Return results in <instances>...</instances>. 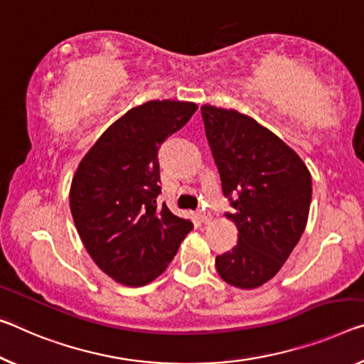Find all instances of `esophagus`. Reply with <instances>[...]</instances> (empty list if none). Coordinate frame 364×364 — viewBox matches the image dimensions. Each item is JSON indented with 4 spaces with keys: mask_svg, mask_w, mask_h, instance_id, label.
<instances>
[{
    "mask_svg": "<svg viewBox=\"0 0 364 364\" xmlns=\"http://www.w3.org/2000/svg\"><path fill=\"white\" fill-rule=\"evenodd\" d=\"M197 218L200 220V223H203V225H208V223L211 221V216H210V213H206V211H198Z\"/></svg>",
    "mask_w": 364,
    "mask_h": 364,
    "instance_id": "34e87169",
    "label": "esophagus"
}]
</instances>
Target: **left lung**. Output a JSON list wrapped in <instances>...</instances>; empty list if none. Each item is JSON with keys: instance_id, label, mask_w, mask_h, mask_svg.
<instances>
[{"instance_id": "left-lung-1", "label": "left lung", "mask_w": 364, "mask_h": 364, "mask_svg": "<svg viewBox=\"0 0 364 364\" xmlns=\"http://www.w3.org/2000/svg\"><path fill=\"white\" fill-rule=\"evenodd\" d=\"M201 117L223 193L234 208L226 218L237 228V244L216 257V272L236 288H259L277 275L304 232L311 172L252 117L208 104L201 105Z\"/></svg>"}]
</instances>
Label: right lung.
Segmentation results:
<instances>
[{
    "label": "right lung",
    "mask_w": 364,
    "mask_h": 364,
    "mask_svg": "<svg viewBox=\"0 0 364 364\" xmlns=\"http://www.w3.org/2000/svg\"><path fill=\"white\" fill-rule=\"evenodd\" d=\"M198 105L149 100L115 120L85 154L73 176L70 210L87 254L125 287H143L164 273L192 223L156 198L159 146L181 130Z\"/></svg>",
    "instance_id": "add662e5"
}]
</instances>
